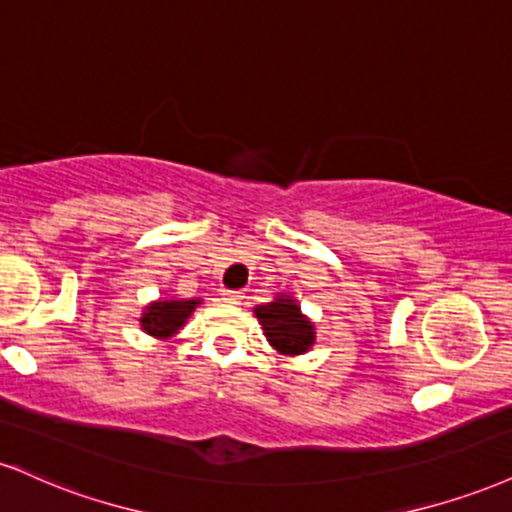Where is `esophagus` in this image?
<instances>
[{
    "label": "esophagus",
    "instance_id": "esophagus-1",
    "mask_svg": "<svg viewBox=\"0 0 512 512\" xmlns=\"http://www.w3.org/2000/svg\"><path fill=\"white\" fill-rule=\"evenodd\" d=\"M221 300H224L226 305H240V300H243V293H240V291H224V293H221Z\"/></svg>",
    "mask_w": 512,
    "mask_h": 512
}]
</instances>
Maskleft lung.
<instances>
[{"label":"left lung","instance_id":"8db88e82","mask_svg":"<svg viewBox=\"0 0 512 512\" xmlns=\"http://www.w3.org/2000/svg\"><path fill=\"white\" fill-rule=\"evenodd\" d=\"M255 317L276 353L305 355L317 343L315 322L300 310L293 295L276 293L272 303L255 307Z\"/></svg>","mask_w":512,"mask_h":512}]
</instances>
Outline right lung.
Wrapping results in <instances>:
<instances>
[{"mask_svg": "<svg viewBox=\"0 0 512 512\" xmlns=\"http://www.w3.org/2000/svg\"><path fill=\"white\" fill-rule=\"evenodd\" d=\"M200 298H157L143 307L140 315V329L157 341H169L186 326L195 307H200Z\"/></svg>", "mask_w": 512, "mask_h": 512, "instance_id": "add662e5", "label": "right lung"}]
</instances>
